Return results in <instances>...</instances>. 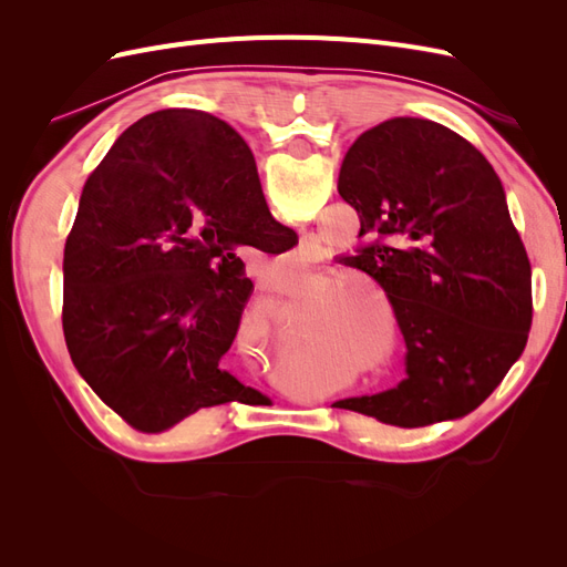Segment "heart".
Wrapping results in <instances>:
<instances>
[{
  "mask_svg": "<svg viewBox=\"0 0 567 567\" xmlns=\"http://www.w3.org/2000/svg\"><path fill=\"white\" fill-rule=\"evenodd\" d=\"M338 284H340V277H329V279H326V286H338ZM354 293H357V290L352 286H340L329 296V302L336 305V302L346 300V298H354ZM338 321H342V323L348 321L350 323V319H346V312H342V319H338Z\"/></svg>",
  "mask_w": 567,
  "mask_h": 567,
  "instance_id": "b5f03b06",
  "label": "heart"
}]
</instances>
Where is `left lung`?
<instances>
[{
    "instance_id": "obj_1",
    "label": "left lung",
    "mask_w": 567,
    "mask_h": 567,
    "mask_svg": "<svg viewBox=\"0 0 567 567\" xmlns=\"http://www.w3.org/2000/svg\"><path fill=\"white\" fill-rule=\"evenodd\" d=\"M338 194L362 244L342 265L383 288L406 342V379L336 402L400 427L466 416L520 357L532 269L487 158L433 120L392 117L357 136Z\"/></svg>"
}]
</instances>
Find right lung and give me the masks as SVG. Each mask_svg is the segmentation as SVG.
I'll list each match as a JSON object with an SVG mask.
<instances>
[{
    "instance_id": "1",
    "label": "right lung",
    "mask_w": 567,
    "mask_h": 567,
    "mask_svg": "<svg viewBox=\"0 0 567 567\" xmlns=\"http://www.w3.org/2000/svg\"><path fill=\"white\" fill-rule=\"evenodd\" d=\"M250 148L210 113L165 109L117 136L82 188L63 252V336L75 369L134 431L241 402L219 367L252 281L236 248H293ZM260 394V392H257Z\"/></svg>"
}]
</instances>
